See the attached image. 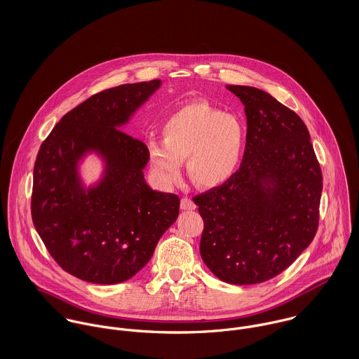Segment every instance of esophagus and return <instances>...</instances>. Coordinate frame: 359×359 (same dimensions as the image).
Wrapping results in <instances>:
<instances>
[{"instance_id": "esophagus-1", "label": "esophagus", "mask_w": 359, "mask_h": 359, "mask_svg": "<svg viewBox=\"0 0 359 359\" xmlns=\"http://www.w3.org/2000/svg\"><path fill=\"white\" fill-rule=\"evenodd\" d=\"M181 208H182V210H195L196 205L194 203L192 199H189V198L185 196V198L181 199Z\"/></svg>"}]
</instances>
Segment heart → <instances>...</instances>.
Returning a JSON list of instances; mask_svg holds the SVG:
<instances>
[{
	"label": "heart",
	"instance_id": "heart-1",
	"mask_svg": "<svg viewBox=\"0 0 359 359\" xmlns=\"http://www.w3.org/2000/svg\"><path fill=\"white\" fill-rule=\"evenodd\" d=\"M163 142H148L149 164L156 177L175 182L182 160L195 184L215 188L233 177L246 148L243 120L205 101L188 103L172 111L161 126Z\"/></svg>",
	"mask_w": 359,
	"mask_h": 359
}]
</instances>
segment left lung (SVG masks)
Masks as SVG:
<instances>
[{
  "label": "left lung",
  "mask_w": 359,
  "mask_h": 359,
  "mask_svg": "<svg viewBox=\"0 0 359 359\" xmlns=\"http://www.w3.org/2000/svg\"><path fill=\"white\" fill-rule=\"evenodd\" d=\"M245 104L248 138L239 170L194 198L205 222L201 256L231 285L269 280L312 242L322 171L304 121L268 93L226 86Z\"/></svg>",
  "instance_id": "left-lung-1"
}]
</instances>
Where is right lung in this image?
<instances>
[{"mask_svg":"<svg viewBox=\"0 0 359 359\" xmlns=\"http://www.w3.org/2000/svg\"><path fill=\"white\" fill-rule=\"evenodd\" d=\"M160 86L152 80L95 94L66 113L41 144L33 224L59 266L81 280L116 285L133 278L180 214L177 195L145 181L147 145L120 130ZM88 153L103 158L104 172L86 189L78 164Z\"/></svg>","mask_w":359,"mask_h":359,"instance_id":"1","label":"right lung"}]
</instances>
